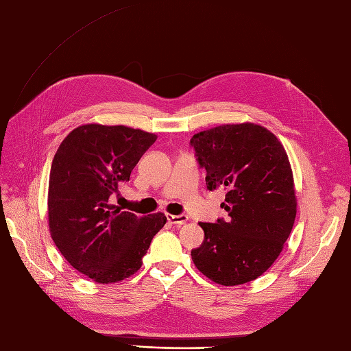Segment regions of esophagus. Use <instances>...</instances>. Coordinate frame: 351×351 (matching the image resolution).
Returning a JSON list of instances; mask_svg holds the SVG:
<instances>
[{
    "instance_id": "obj_1",
    "label": "esophagus",
    "mask_w": 351,
    "mask_h": 351,
    "mask_svg": "<svg viewBox=\"0 0 351 351\" xmlns=\"http://www.w3.org/2000/svg\"><path fill=\"white\" fill-rule=\"evenodd\" d=\"M167 219H168V221L171 223V224L182 226V224H184V223L187 221V215H186V214H180V215H171V214H168Z\"/></svg>"
}]
</instances>
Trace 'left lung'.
<instances>
[{
    "mask_svg": "<svg viewBox=\"0 0 351 351\" xmlns=\"http://www.w3.org/2000/svg\"><path fill=\"white\" fill-rule=\"evenodd\" d=\"M206 189H224L226 219L199 223L205 238L192 250L197 270L226 287L251 282L279 257L297 214L285 149L261 125H220L191 138Z\"/></svg>",
    "mask_w": 351,
    "mask_h": 351,
    "instance_id": "1",
    "label": "left lung"
}]
</instances>
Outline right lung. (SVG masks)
Masks as SVG:
<instances>
[{"mask_svg": "<svg viewBox=\"0 0 351 351\" xmlns=\"http://www.w3.org/2000/svg\"><path fill=\"white\" fill-rule=\"evenodd\" d=\"M156 141L150 132L88 124L71 131L54 155L49 182L51 238L73 269L99 283L141 267L162 213L138 217L110 204L118 186Z\"/></svg>", "mask_w": 351, "mask_h": 351, "instance_id": "right-lung-1", "label": "right lung"}]
</instances>
